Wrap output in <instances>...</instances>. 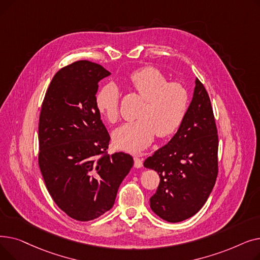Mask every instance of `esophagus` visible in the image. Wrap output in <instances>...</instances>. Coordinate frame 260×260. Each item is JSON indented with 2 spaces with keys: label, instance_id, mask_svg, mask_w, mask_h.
I'll return each mask as SVG.
<instances>
[{
  "label": "esophagus",
  "instance_id": "obj_1",
  "mask_svg": "<svg viewBox=\"0 0 260 260\" xmlns=\"http://www.w3.org/2000/svg\"><path fill=\"white\" fill-rule=\"evenodd\" d=\"M134 161H135V163H134V166H135V168H137V169H140L141 167H142V159L141 158H139L138 156H135L134 157Z\"/></svg>",
  "mask_w": 260,
  "mask_h": 260
}]
</instances>
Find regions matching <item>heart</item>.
<instances>
[{"instance_id": "1", "label": "heart", "mask_w": 260, "mask_h": 260, "mask_svg": "<svg viewBox=\"0 0 260 260\" xmlns=\"http://www.w3.org/2000/svg\"><path fill=\"white\" fill-rule=\"evenodd\" d=\"M133 87L144 99L139 119L127 122L113 134L115 145L131 153H139L154 140L163 138L179 128L188 105V93L179 82H168L166 75L152 66L132 73ZM95 107L109 122L119 120L120 92L114 83H107L95 93Z\"/></svg>"}]
</instances>
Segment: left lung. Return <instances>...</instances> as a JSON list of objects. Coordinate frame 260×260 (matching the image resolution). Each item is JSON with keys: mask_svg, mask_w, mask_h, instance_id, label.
Instances as JSON below:
<instances>
[{"mask_svg": "<svg viewBox=\"0 0 260 260\" xmlns=\"http://www.w3.org/2000/svg\"><path fill=\"white\" fill-rule=\"evenodd\" d=\"M217 154L218 135L210 97L196 78L193 99L178 131L143 163L160 177L149 199L153 212L168 222L194 216L215 185Z\"/></svg>", "mask_w": 260, "mask_h": 260, "instance_id": "obj_1", "label": "left lung"}]
</instances>
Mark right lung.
Masks as SVG:
<instances>
[{"instance_id": "obj_1", "label": "right lung", "mask_w": 260, "mask_h": 260, "mask_svg": "<svg viewBox=\"0 0 260 260\" xmlns=\"http://www.w3.org/2000/svg\"><path fill=\"white\" fill-rule=\"evenodd\" d=\"M111 75L77 61L54 75L39 120V167L48 193L73 219L88 221L109 211L134 160L106 153L111 137L95 107L99 81Z\"/></svg>"}]
</instances>
